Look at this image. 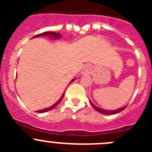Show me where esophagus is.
I'll list each match as a JSON object with an SVG mask.
<instances>
[{
	"label": "esophagus",
	"instance_id": "esophagus-1",
	"mask_svg": "<svg viewBox=\"0 0 152 152\" xmlns=\"http://www.w3.org/2000/svg\"><path fill=\"white\" fill-rule=\"evenodd\" d=\"M91 73H92V69H91V67H86V68H84V69L83 70L82 72V74L84 75H91Z\"/></svg>",
	"mask_w": 152,
	"mask_h": 152
}]
</instances>
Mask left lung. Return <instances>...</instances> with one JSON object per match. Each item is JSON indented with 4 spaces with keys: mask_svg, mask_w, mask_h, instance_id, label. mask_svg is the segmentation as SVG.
Masks as SVG:
<instances>
[{
    "mask_svg": "<svg viewBox=\"0 0 152 152\" xmlns=\"http://www.w3.org/2000/svg\"><path fill=\"white\" fill-rule=\"evenodd\" d=\"M90 103H91V105L92 106L96 111H98L99 113H101L103 114H106V115H113V114L118 113L124 110L125 108H126V107H121V108L118 109V110H103V109L101 108H99V107H97L96 106H95L91 101H90Z\"/></svg>",
    "mask_w": 152,
    "mask_h": 152,
    "instance_id": "1",
    "label": "left lung"
}]
</instances>
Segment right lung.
Segmentation results:
<instances>
[{"mask_svg": "<svg viewBox=\"0 0 152 152\" xmlns=\"http://www.w3.org/2000/svg\"><path fill=\"white\" fill-rule=\"evenodd\" d=\"M50 36L51 38H54V39H59L61 38V34H59V33H55V32H45V33H40V34H38V35H36V36H34L33 37V38H35V37H39V36ZM74 80H75V79H73V80L71 81V83L73 82ZM70 83V84H71ZM64 93L62 94V96H61V97L60 98L59 100H58L57 102H56L55 104H53L52 106H51L50 107H48V108H45V109H43V110H38L37 112L38 113H45V112H48V111L51 110H53L54 108H56V107L58 106V104H59L60 102L61 101V100H62L63 96H64Z\"/></svg>", "mask_w": 152, "mask_h": 152, "instance_id": "add662e5", "label": "right lung"}]
</instances>
